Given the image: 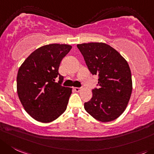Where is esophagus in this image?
<instances>
[{
	"instance_id": "obj_1",
	"label": "esophagus",
	"mask_w": 154,
	"mask_h": 154,
	"mask_svg": "<svg viewBox=\"0 0 154 154\" xmlns=\"http://www.w3.org/2000/svg\"><path fill=\"white\" fill-rule=\"evenodd\" d=\"M80 90H81V89L79 88V87H74V91H76V92L80 91Z\"/></svg>"
}]
</instances>
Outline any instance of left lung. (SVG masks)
<instances>
[{"instance_id":"1","label":"left lung","mask_w":154,"mask_h":154,"mask_svg":"<svg viewBox=\"0 0 154 154\" xmlns=\"http://www.w3.org/2000/svg\"><path fill=\"white\" fill-rule=\"evenodd\" d=\"M77 46L91 74L99 77V88L92 90L93 97L84 103V109L102 122L116 120L125 110L132 92L127 61L106 43H83Z\"/></svg>"}]
</instances>
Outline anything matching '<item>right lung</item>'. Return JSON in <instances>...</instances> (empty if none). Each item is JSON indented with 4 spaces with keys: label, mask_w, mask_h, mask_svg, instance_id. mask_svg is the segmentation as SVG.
<instances>
[{
    "label": "right lung",
    "mask_w": 154,
    "mask_h": 154,
    "mask_svg": "<svg viewBox=\"0 0 154 154\" xmlns=\"http://www.w3.org/2000/svg\"><path fill=\"white\" fill-rule=\"evenodd\" d=\"M72 46L65 44L43 45L21 64L17 77V94L24 109L35 120L48 123L67 109L72 89L62 87L60 63ZM60 78L58 83L56 78Z\"/></svg>",
    "instance_id": "1"
}]
</instances>
